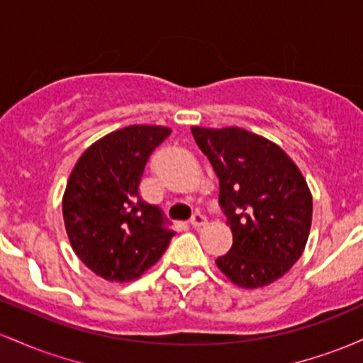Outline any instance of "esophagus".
I'll return each mask as SVG.
<instances>
[{
    "instance_id": "34e87169",
    "label": "esophagus",
    "mask_w": 363,
    "mask_h": 363,
    "mask_svg": "<svg viewBox=\"0 0 363 363\" xmlns=\"http://www.w3.org/2000/svg\"><path fill=\"white\" fill-rule=\"evenodd\" d=\"M191 225H193L194 228L203 227V225H206V216L203 213H199V211H196V213L191 216Z\"/></svg>"
}]
</instances>
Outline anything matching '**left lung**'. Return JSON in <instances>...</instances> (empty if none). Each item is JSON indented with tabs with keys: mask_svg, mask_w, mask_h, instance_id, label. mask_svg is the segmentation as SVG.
<instances>
[{
	"mask_svg": "<svg viewBox=\"0 0 363 363\" xmlns=\"http://www.w3.org/2000/svg\"><path fill=\"white\" fill-rule=\"evenodd\" d=\"M220 181L218 203L234 244L216 259L244 289L283 277L306 247L312 196L297 165L273 141L240 128H191Z\"/></svg>",
	"mask_w": 363,
	"mask_h": 363,
	"instance_id": "1",
	"label": "left lung"
}]
</instances>
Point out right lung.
Masks as SVG:
<instances>
[{
	"instance_id": "obj_1",
	"label": "right lung",
	"mask_w": 363,
	"mask_h": 363,
	"mask_svg": "<svg viewBox=\"0 0 363 363\" xmlns=\"http://www.w3.org/2000/svg\"><path fill=\"white\" fill-rule=\"evenodd\" d=\"M164 126H128L104 136L74 165L62 218L83 264L111 281H131L160 259L176 232L140 196L148 158L169 138Z\"/></svg>"
}]
</instances>
